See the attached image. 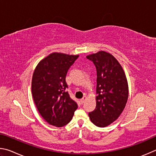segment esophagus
I'll use <instances>...</instances> for the list:
<instances>
[{
  "label": "esophagus",
  "mask_w": 156,
  "mask_h": 156,
  "mask_svg": "<svg viewBox=\"0 0 156 156\" xmlns=\"http://www.w3.org/2000/svg\"><path fill=\"white\" fill-rule=\"evenodd\" d=\"M86 99H87V97H86V96H84V97H83V99H81V103L83 104V103L84 102H85V101L86 100Z\"/></svg>",
  "instance_id": "34e87169"
}]
</instances>
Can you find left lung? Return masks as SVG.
Instances as JSON below:
<instances>
[{
  "label": "left lung",
  "instance_id": "left-lung-1",
  "mask_svg": "<svg viewBox=\"0 0 156 156\" xmlns=\"http://www.w3.org/2000/svg\"><path fill=\"white\" fill-rule=\"evenodd\" d=\"M86 57L97 70V105L88 115L93 124L104 127L116 121L126 105V76L119 62L107 52L99 51Z\"/></svg>",
  "mask_w": 156,
  "mask_h": 156
}]
</instances>
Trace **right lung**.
<instances>
[{
    "mask_svg": "<svg viewBox=\"0 0 156 156\" xmlns=\"http://www.w3.org/2000/svg\"><path fill=\"white\" fill-rule=\"evenodd\" d=\"M78 57L53 53L38 64L33 75L31 90L35 105L43 119L54 126L67 125L78 108L66 90V76Z\"/></svg>",
    "mask_w": 156,
    "mask_h": 156,
    "instance_id": "right-lung-1",
    "label": "right lung"
}]
</instances>
